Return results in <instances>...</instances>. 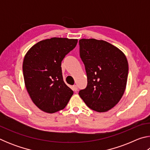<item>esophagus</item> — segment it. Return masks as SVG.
<instances>
[{
  "label": "esophagus",
  "mask_w": 150,
  "mask_h": 150,
  "mask_svg": "<svg viewBox=\"0 0 150 150\" xmlns=\"http://www.w3.org/2000/svg\"><path fill=\"white\" fill-rule=\"evenodd\" d=\"M73 91H75V92H77V90H78V87H77V86L76 85H73Z\"/></svg>",
  "instance_id": "obj_1"
}]
</instances>
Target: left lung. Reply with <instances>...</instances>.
Returning a JSON list of instances; mask_svg holds the SVG:
<instances>
[{
	"label": "left lung",
	"instance_id": "8db88e82",
	"mask_svg": "<svg viewBox=\"0 0 150 150\" xmlns=\"http://www.w3.org/2000/svg\"><path fill=\"white\" fill-rule=\"evenodd\" d=\"M79 43L87 76V87L79 95L92 110L108 111L120 101L125 91L128 61L122 52L107 42L81 39Z\"/></svg>",
	"mask_w": 150,
	"mask_h": 150
}]
</instances>
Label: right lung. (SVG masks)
Here are the masks:
<instances>
[{
  "label": "right lung",
  "mask_w": 150,
  "mask_h": 150,
  "mask_svg": "<svg viewBox=\"0 0 150 150\" xmlns=\"http://www.w3.org/2000/svg\"><path fill=\"white\" fill-rule=\"evenodd\" d=\"M77 40L52 38L32 46L24 59L23 75L28 93L40 110L54 113L64 108L73 91L63 81L62 62L75 47Z\"/></svg>",
  "instance_id": "add662e5"
}]
</instances>
